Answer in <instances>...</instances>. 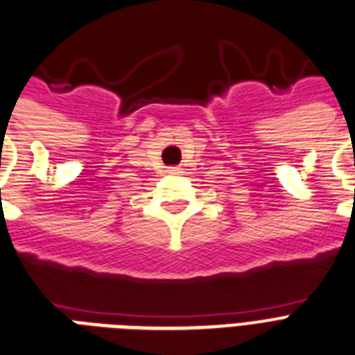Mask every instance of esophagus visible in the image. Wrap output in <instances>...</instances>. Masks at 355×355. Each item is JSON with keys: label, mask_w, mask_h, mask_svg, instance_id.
<instances>
[{"label": "esophagus", "mask_w": 355, "mask_h": 355, "mask_svg": "<svg viewBox=\"0 0 355 355\" xmlns=\"http://www.w3.org/2000/svg\"><path fill=\"white\" fill-rule=\"evenodd\" d=\"M168 173H169V175H178V173H180V169H178V168H169Z\"/></svg>", "instance_id": "34e87169"}]
</instances>
